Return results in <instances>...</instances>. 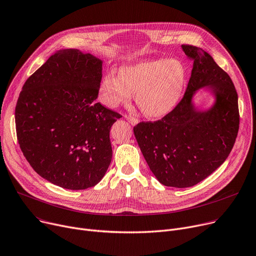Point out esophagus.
<instances>
[{
  "mask_svg": "<svg viewBox=\"0 0 256 256\" xmlns=\"http://www.w3.org/2000/svg\"><path fill=\"white\" fill-rule=\"evenodd\" d=\"M125 119H126L129 123H131L132 125H135V124L138 123V119H136L135 116H130V114H125Z\"/></svg>",
  "mask_w": 256,
  "mask_h": 256,
  "instance_id": "1",
  "label": "esophagus"
}]
</instances>
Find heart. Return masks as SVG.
<instances>
[{"label": "heart", "mask_w": 256, "mask_h": 256, "mask_svg": "<svg viewBox=\"0 0 256 256\" xmlns=\"http://www.w3.org/2000/svg\"><path fill=\"white\" fill-rule=\"evenodd\" d=\"M186 68L174 60H142L122 66L119 74H106L100 84V97L108 108L126 104L135 93L142 112L159 118L178 104L186 83Z\"/></svg>", "instance_id": "obj_1"}]
</instances>
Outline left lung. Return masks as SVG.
I'll list each match as a JSON object with an SVG mask.
<instances>
[{
  "instance_id": "obj_1",
  "label": "left lung",
  "mask_w": 256,
  "mask_h": 256,
  "mask_svg": "<svg viewBox=\"0 0 256 256\" xmlns=\"http://www.w3.org/2000/svg\"><path fill=\"white\" fill-rule=\"evenodd\" d=\"M182 47L194 60L182 100L161 120L133 128L150 171L162 184L174 188L192 186L218 169L228 156L240 124L238 94L230 76L203 49ZM207 86L216 104L208 111H196L191 98Z\"/></svg>"
}]
</instances>
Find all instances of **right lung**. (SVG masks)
<instances>
[{"label":"right lung","instance_id":"1","mask_svg":"<svg viewBox=\"0 0 256 256\" xmlns=\"http://www.w3.org/2000/svg\"><path fill=\"white\" fill-rule=\"evenodd\" d=\"M102 62L62 49L26 81L15 108L18 144L32 169L68 190L102 180L112 161L110 131L122 116L96 100Z\"/></svg>","mask_w":256,"mask_h":256}]
</instances>
